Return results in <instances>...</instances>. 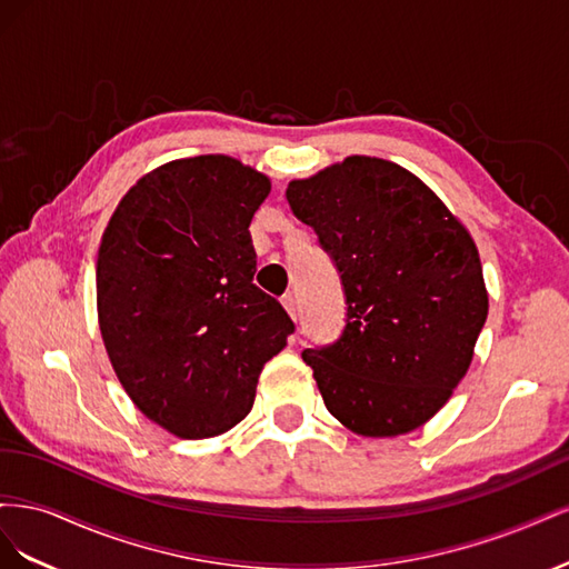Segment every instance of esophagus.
<instances>
[{
	"mask_svg": "<svg viewBox=\"0 0 569 569\" xmlns=\"http://www.w3.org/2000/svg\"><path fill=\"white\" fill-rule=\"evenodd\" d=\"M282 306H284V311L289 313V318L297 320V299L287 295V297H282Z\"/></svg>",
	"mask_w": 569,
	"mask_h": 569,
	"instance_id": "obj_1",
	"label": "esophagus"
}]
</instances>
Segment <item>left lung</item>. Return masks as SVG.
<instances>
[{"label":"left lung","mask_w":569,"mask_h":569,"mask_svg":"<svg viewBox=\"0 0 569 569\" xmlns=\"http://www.w3.org/2000/svg\"><path fill=\"white\" fill-rule=\"evenodd\" d=\"M341 272L347 330L306 349L332 416L385 439L432 420L470 370L489 291L470 230L408 168L347 157L287 184Z\"/></svg>","instance_id":"obj_1"}]
</instances>
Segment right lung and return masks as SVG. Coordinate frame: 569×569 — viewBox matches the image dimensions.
<instances>
[{
	"label": "right lung",
	"instance_id": "obj_1",
	"mask_svg": "<svg viewBox=\"0 0 569 569\" xmlns=\"http://www.w3.org/2000/svg\"><path fill=\"white\" fill-rule=\"evenodd\" d=\"M270 178L228 153L168 161L118 201L97 253L99 332L118 382L180 439L228 432L295 330L253 284L249 226Z\"/></svg>",
	"mask_w": 569,
	"mask_h": 569
}]
</instances>
